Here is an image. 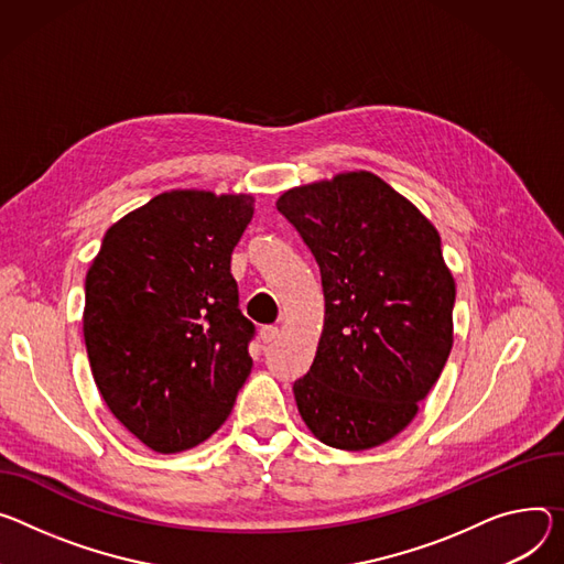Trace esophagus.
Returning a JSON list of instances; mask_svg holds the SVG:
<instances>
[{
  "instance_id": "obj_1",
  "label": "esophagus",
  "mask_w": 564,
  "mask_h": 564,
  "mask_svg": "<svg viewBox=\"0 0 564 564\" xmlns=\"http://www.w3.org/2000/svg\"><path fill=\"white\" fill-rule=\"evenodd\" d=\"M279 328L276 326H263L261 328V333H259V337H261V341L263 344H272V341H276L279 339Z\"/></svg>"
}]
</instances>
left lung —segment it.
I'll use <instances>...</instances> for the list:
<instances>
[{
  "label": "left lung",
  "mask_w": 564,
  "mask_h": 564,
  "mask_svg": "<svg viewBox=\"0 0 564 564\" xmlns=\"http://www.w3.org/2000/svg\"><path fill=\"white\" fill-rule=\"evenodd\" d=\"M276 209L313 251L326 301L313 367L292 387L299 414L330 447L382 445L412 423L452 350L441 236L367 171L290 188Z\"/></svg>",
  "instance_id": "8db88e82"
}]
</instances>
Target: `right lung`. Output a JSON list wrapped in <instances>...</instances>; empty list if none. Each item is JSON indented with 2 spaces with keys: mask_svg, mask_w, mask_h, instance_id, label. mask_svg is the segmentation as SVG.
I'll return each instance as SVG.
<instances>
[{
  "mask_svg": "<svg viewBox=\"0 0 564 564\" xmlns=\"http://www.w3.org/2000/svg\"><path fill=\"white\" fill-rule=\"evenodd\" d=\"M251 195L171 191L115 223L85 279L83 335L115 419L162 454L207 441L251 371L231 251Z\"/></svg>",
  "mask_w": 564,
  "mask_h": 564,
  "instance_id": "obj_1",
  "label": "right lung"
}]
</instances>
